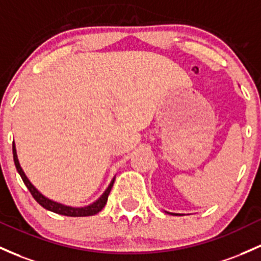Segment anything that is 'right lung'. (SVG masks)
Segmentation results:
<instances>
[{
	"label": "right lung",
	"instance_id": "add662e5",
	"mask_svg": "<svg viewBox=\"0 0 261 261\" xmlns=\"http://www.w3.org/2000/svg\"><path fill=\"white\" fill-rule=\"evenodd\" d=\"M12 151H13V161H14V165H16L17 171H18L19 176L22 177V179H23L24 185L27 186L28 191L31 192V194H32V196H33V198L36 199L37 202H38L43 208H45V210H48V211H50V212H54V213L62 214V216H68V217H88V216H94V214L99 213V212L105 207V204H107L109 193H110L111 188H113V185H114V181H115V178H114L113 181H111L110 186H109L108 190L105 191L104 193H102V196L100 197V198L96 200V202H94L93 204L87 205V207H82V208L68 207V205L61 204V203L53 202V200L45 198V197L43 196V194H41L38 191L36 190V187H34L32 183L30 182V179H28L27 177H25L24 172H23V171H22L21 166H19L18 159H17L16 146H14V142L12 144Z\"/></svg>",
	"mask_w": 261,
	"mask_h": 261
}]
</instances>
